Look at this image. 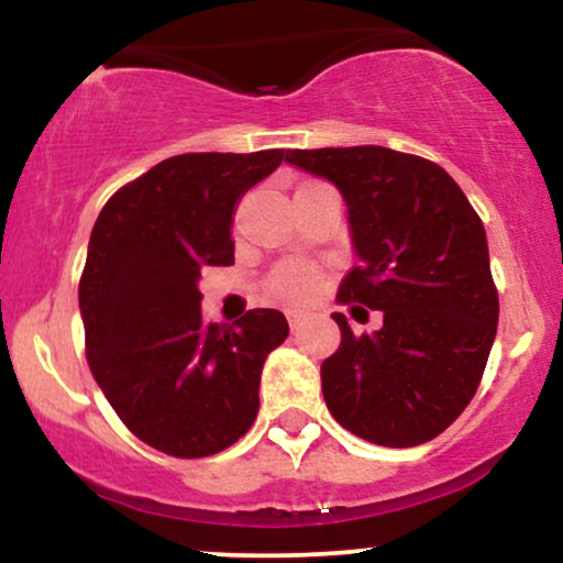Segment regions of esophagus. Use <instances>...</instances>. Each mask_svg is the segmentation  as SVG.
Instances as JSON below:
<instances>
[{"label":"esophagus","instance_id":"1","mask_svg":"<svg viewBox=\"0 0 563 563\" xmlns=\"http://www.w3.org/2000/svg\"><path fill=\"white\" fill-rule=\"evenodd\" d=\"M288 322H290V328H299L301 322H303V318H307V312H303V309H288Z\"/></svg>","mask_w":563,"mask_h":563}]
</instances>
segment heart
<instances>
[{"label":"heart","instance_id":"1","mask_svg":"<svg viewBox=\"0 0 563 563\" xmlns=\"http://www.w3.org/2000/svg\"><path fill=\"white\" fill-rule=\"evenodd\" d=\"M318 283H320V273L312 267V264L294 262V264H283V267L277 269L273 280H269V288H273V294L280 296V299L294 301V299H307V296L318 288Z\"/></svg>","mask_w":563,"mask_h":563}]
</instances>
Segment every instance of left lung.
I'll return each instance as SVG.
<instances>
[{
    "label": "left lung",
    "mask_w": 563,
    "mask_h": 563,
    "mask_svg": "<svg viewBox=\"0 0 563 563\" xmlns=\"http://www.w3.org/2000/svg\"><path fill=\"white\" fill-rule=\"evenodd\" d=\"M290 166L339 187L360 264L341 303L384 325L354 335L320 367L322 397L346 431L384 448L442 434L479 386L497 333L487 235L442 166L380 145L288 151Z\"/></svg>",
    "instance_id": "obj_1"
}]
</instances>
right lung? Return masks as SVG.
I'll list each match as a JSON object with an SVG mask.
<instances>
[{
  "mask_svg": "<svg viewBox=\"0 0 563 563\" xmlns=\"http://www.w3.org/2000/svg\"><path fill=\"white\" fill-rule=\"evenodd\" d=\"M286 153H185L102 206L79 283L87 360L115 416L145 444L206 457L260 412L267 354L288 335L277 309L232 325L200 318V269L228 267L232 217Z\"/></svg>",
  "mask_w": 563,
  "mask_h": 563,
  "instance_id": "right-lung-1",
  "label": "right lung"
}]
</instances>
